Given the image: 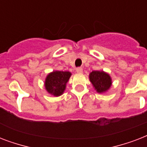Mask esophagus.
<instances>
[{"label":"esophagus","instance_id":"34e87169","mask_svg":"<svg viewBox=\"0 0 147 147\" xmlns=\"http://www.w3.org/2000/svg\"><path fill=\"white\" fill-rule=\"evenodd\" d=\"M76 72H77V73H79V74L82 73L83 72L82 68H81V67H78V68H77V69H76Z\"/></svg>","mask_w":147,"mask_h":147}]
</instances>
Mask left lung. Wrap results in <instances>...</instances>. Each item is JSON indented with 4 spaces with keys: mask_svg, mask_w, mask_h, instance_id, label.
<instances>
[{
    "mask_svg": "<svg viewBox=\"0 0 147 147\" xmlns=\"http://www.w3.org/2000/svg\"><path fill=\"white\" fill-rule=\"evenodd\" d=\"M89 80L98 93H105L112 85L110 75L104 71H92L89 74Z\"/></svg>",
    "mask_w": 147,
    "mask_h": 147,
    "instance_id": "left-lung-1",
    "label": "left lung"
}]
</instances>
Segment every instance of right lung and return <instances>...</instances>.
I'll return each instance as SVG.
<instances>
[{"label":"right lung","instance_id":"right-lung-1","mask_svg":"<svg viewBox=\"0 0 147 147\" xmlns=\"http://www.w3.org/2000/svg\"><path fill=\"white\" fill-rule=\"evenodd\" d=\"M71 73L67 71H53L47 75L44 82L45 88L49 94L59 97L64 93L66 84Z\"/></svg>","mask_w":147,"mask_h":147}]
</instances>
